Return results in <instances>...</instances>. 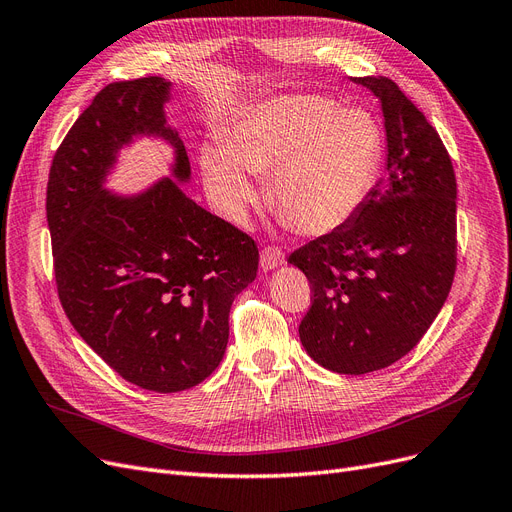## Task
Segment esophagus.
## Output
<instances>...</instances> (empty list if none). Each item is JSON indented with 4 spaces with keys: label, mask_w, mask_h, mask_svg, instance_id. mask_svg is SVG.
Instances as JSON below:
<instances>
[{
    "label": "esophagus",
    "mask_w": 512,
    "mask_h": 512,
    "mask_svg": "<svg viewBox=\"0 0 512 512\" xmlns=\"http://www.w3.org/2000/svg\"><path fill=\"white\" fill-rule=\"evenodd\" d=\"M284 254H281V250H277V248H264L262 252H260V267H262V271H273V269H277V267H281V264H284Z\"/></svg>",
    "instance_id": "obj_1"
}]
</instances>
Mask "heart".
Segmentation results:
<instances>
[{
  "instance_id": "obj_1",
  "label": "heart",
  "mask_w": 512,
  "mask_h": 512,
  "mask_svg": "<svg viewBox=\"0 0 512 512\" xmlns=\"http://www.w3.org/2000/svg\"><path fill=\"white\" fill-rule=\"evenodd\" d=\"M385 154L377 118L322 95H279L245 110L218 148L201 154L211 201L231 222L258 190L248 173H271L269 203L309 235L339 231L373 195Z\"/></svg>"
}]
</instances>
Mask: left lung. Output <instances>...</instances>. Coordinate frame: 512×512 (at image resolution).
I'll list each match as a JSON object with an SVG mask.
<instances>
[{
  "label": "left lung",
  "instance_id": "left-lung-1",
  "mask_svg": "<svg viewBox=\"0 0 512 512\" xmlns=\"http://www.w3.org/2000/svg\"><path fill=\"white\" fill-rule=\"evenodd\" d=\"M381 103L385 175L360 214L290 254L313 292L298 334L332 373L398 362L443 309L455 275V173L438 133L390 78H351Z\"/></svg>",
  "mask_w": 512,
  "mask_h": 512
}]
</instances>
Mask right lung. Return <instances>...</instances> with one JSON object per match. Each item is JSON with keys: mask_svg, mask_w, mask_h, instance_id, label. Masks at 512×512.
Listing matches in <instances>:
<instances>
[{"mask_svg": "<svg viewBox=\"0 0 512 512\" xmlns=\"http://www.w3.org/2000/svg\"><path fill=\"white\" fill-rule=\"evenodd\" d=\"M171 93L158 76L105 86L65 135L46 190L65 315L122 379L161 394L214 373L228 311L258 273L254 239L186 197L190 161L167 122ZM137 138L172 148L170 173L116 193L107 178Z\"/></svg>", "mask_w": 512, "mask_h": 512, "instance_id": "right-lung-1", "label": "right lung"}]
</instances>
